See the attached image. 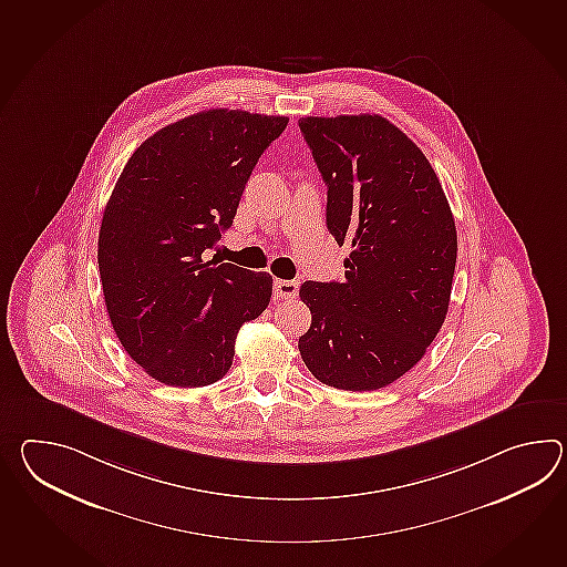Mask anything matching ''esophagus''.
Listing matches in <instances>:
<instances>
[{"mask_svg": "<svg viewBox=\"0 0 567 567\" xmlns=\"http://www.w3.org/2000/svg\"><path fill=\"white\" fill-rule=\"evenodd\" d=\"M299 292V282L297 280H275V297L277 299H295Z\"/></svg>", "mask_w": 567, "mask_h": 567, "instance_id": "obj_1", "label": "esophagus"}]
</instances>
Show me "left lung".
I'll return each instance as SVG.
<instances>
[{"mask_svg":"<svg viewBox=\"0 0 567 567\" xmlns=\"http://www.w3.org/2000/svg\"><path fill=\"white\" fill-rule=\"evenodd\" d=\"M328 185V229L352 248L341 282H302V362L341 391H378L425 355L445 321L457 236L440 178L382 115L302 117Z\"/></svg>","mask_w":567,"mask_h":567,"instance_id":"obj_1","label":"left lung"}]
</instances>
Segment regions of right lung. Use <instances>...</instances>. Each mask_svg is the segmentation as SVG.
I'll list each match as a JSON object with an SVG mask.
<instances>
[{
  "label": "right lung",
  "mask_w": 567,
  "mask_h": 567,
  "mask_svg": "<svg viewBox=\"0 0 567 567\" xmlns=\"http://www.w3.org/2000/svg\"><path fill=\"white\" fill-rule=\"evenodd\" d=\"M287 124L241 110L189 115L144 140L117 178L101 219V287L117 340L154 380L195 389L226 377L239 328L268 307V272L202 254Z\"/></svg>",
  "instance_id": "right-lung-1"
}]
</instances>
